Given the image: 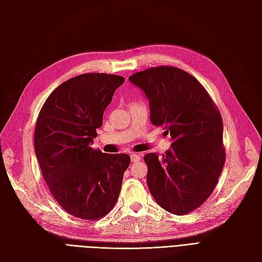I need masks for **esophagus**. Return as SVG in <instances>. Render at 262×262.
Masks as SVG:
<instances>
[{"label":"esophagus","mask_w":262,"mask_h":262,"mask_svg":"<svg viewBox=\"0 0 262 262\" xmlns=\"http://www.w3.org/2000/svg\"><path fill=\"white\" fill-rule=\"evenodd\" d=\"M141 160V156L139 154H132L131 155V161L132 162H138Z\"/></svg>","instance_id":"esophagus-1"}]
</instances>
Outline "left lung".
I'll return each instance as SVG.
<instances>
[{
  "mask_svg": "<svg viewBox=\"0 0 262 262\" xmlns=\"http://www.w3.org/2000/svg\"><path fill=\"white\" fill-rule=\"evenodd\" d=\"M129 80L148 98L150 122L172 141L161 157L144 156L149 192L170 213L192 212L211 195L225 162L218 107L196 78L173 66L143 70Z\"/></svg>",
  "mask_w": 262,
  "mask_h": 262,
  "instance_id": "8db88e82",
  "label": "left lung"
}]
</instances>
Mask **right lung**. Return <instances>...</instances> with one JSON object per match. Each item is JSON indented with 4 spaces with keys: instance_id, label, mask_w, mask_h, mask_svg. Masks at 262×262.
I'll return each mask as SVG.
<instances>
[{
    "instance_id": "add662e5",
    "label": "right lung",
    "mask_w": 262,
    "mask_h": 262,
    "mask_svg": "<svg viewBox=\"0 0 262 262\" xmlns=\"http://www.w3.org/2000/svg\"><path fill=\"white\" fill-rule=\"evenodd\" d=\"M123 82L116 75H79L54 90L39 113L35 156L51 194L74 217L101 219L118 201L130 156L105 154L90 145Z\"/></svg>"
}]
</instances>
